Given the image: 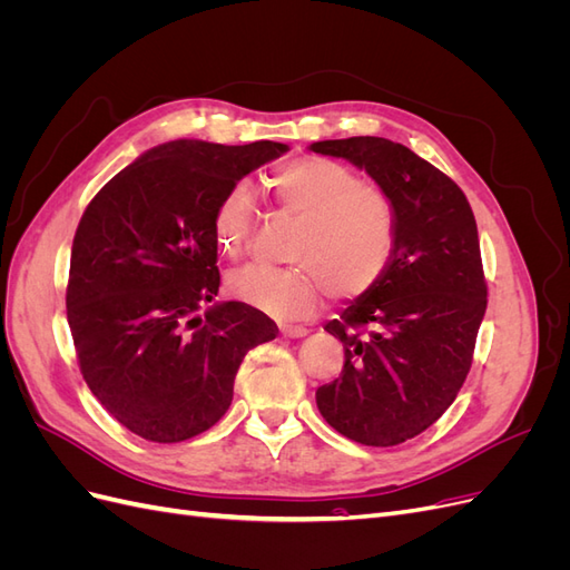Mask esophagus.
Segmentation results:
<instances>
[{"label":"esophagus","mask_w":570,"mask_h":570,"mask_svg":"<svg viewBox=\"0 0 570 570\" xmlns=\"http://www.w3.org/2000/svg\"><path fill=\"white\" fill-rule=\"evenodd\" d=\"M281 333L285 335V337H292V340H299V337H306L308 335V327H304V325H281Z\"/></svg>","instance_id":"obj_1"}]
</instances>
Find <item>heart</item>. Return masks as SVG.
I'll return each instance as SVG.
<instances>
[{
  "label": "heart",
  "instance_id": "b5f03b06",
  "mask_svg": "<svg viewBox=\"0 0 570 570\" xmlns=\"http://www.w3.org/2000/svg\"><path fill=\"white\" fill-rule=\"evenodd\" d=\"M278 209L297 218L287 262L292 266H245L228 275V292L266 316L306 318L327 297L366 295L387 273L400 218L392 197L377 183L323 157H297L268 178ZM256 223L247 183H233L214 206L212 230L223 254H243Z\"/></svg>",
  "mask_w": 570,
  "mask_h": 570
}]
</instances>
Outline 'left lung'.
<instances>
[{
    "instance_id": "left-lung-1",
    "label": "left lung",
    "mask_w": 570,
    "mask_h": 570,
    "mask_svg": "<svg viewBox=\"0 0 570 570\" xmlns=\"http://www.w3.org/2000/svg\"><path fill=\"white\" fill-rule=\"evenodd\" d=\"M312 149L366 168L400 218L383 281L325 325L344 366L316 390V404L344 438L402 444L452 406L473 364L488 308L475 216L450 176L400 142L366 135Z\"/></svg>"
}]
</instances>
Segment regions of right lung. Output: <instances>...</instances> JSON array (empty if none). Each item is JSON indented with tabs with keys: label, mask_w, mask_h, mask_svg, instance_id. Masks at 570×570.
Returning <instances> with one entry per match:
<instances>
[{
	"label": "right lung",
	"mask_w": 570,
	"mask_h": 570,
	"mask_svg": "<svg viewBox=\"0 0 570 570\" xmlns=\"http://www.w3.org/2000/svg\"><path fill=\"white\" fill-rule=\"evenodd\" d=\"M287 145L176 140L114 176L85 209L71 247L66 316L85 383L149 442H183L233 402L245 354L278 335L245 302L218 295V197Z\"/></svg>",
	"instance_id": "obj_1"
}]
</instances>
